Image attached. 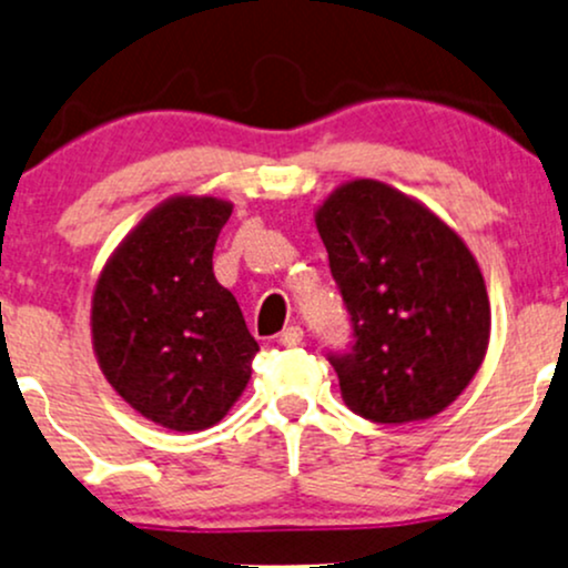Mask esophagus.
Instances as JSON below:
<instances>
[{
    "label": "esophagus",
    "mask_w": 568,
    "mask_h": 568,
    "mask_svg": "<svg viewBox=\"0 0 568 568\" xmlns=\"http://www.w3.org/2000/svg\"><path fill=\"white\" fill-rule=\"evenodd\" d=\"M278 343H282L284 348H297V345L303 343V329H300V326H286L282 335H278Z\"/></svg>",
    "instance_id": "esophagus-1"
}]
</instances>
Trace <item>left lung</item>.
<instances>
[{
  "instance_id": "8db88e82",
  "label": "left lung",
  "mask_w": 568,
  "mask_h": 568,
  "mask_svg": "<svg viewBox=\"0 0 568 568\" xmlns=\"http://www.w3.org/2000/svg\"><path fill=\"white\" fill-rule=\"evenodd\" d=\"M316 229L356 337L329 356L345 406L385 425L436 417L489 348V295L468 244L415 196L369 178L337 185Z\"/></svg>"
}]
</instances>
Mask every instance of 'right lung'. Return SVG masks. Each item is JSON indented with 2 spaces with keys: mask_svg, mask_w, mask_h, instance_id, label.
<instances>
[{
  "mask_svg": "<svg viewBox=\"0 0 568 568\" xmlns=\"http://www.w3.org/2000/svg\"><path fill=\"white\" fill-rule=\"evenodd\" d=\"M231 202L170 196L111 252L92 292V351L138 415L212 428L239 402L257 353L236 297L212 271Z\"/></svg>",
  "mask_w": 568,
  "mask_h": 568,
  "instance_id": "add662e5",
  "label": "right lung"
}]
</instances>
